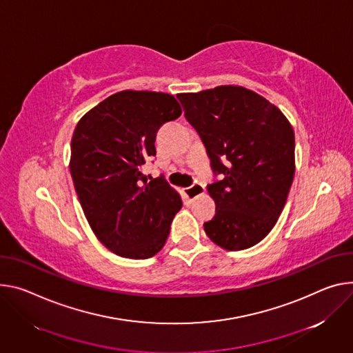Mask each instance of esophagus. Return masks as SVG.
<instances>
[{
	"label": "esophagus",
	"mask_w": 353,
	"mask_h": 353,
	"mask_svg": "<svg viewBox=\"0 0 353 353\" xmlns=\"http://www.w3.org/2000/svg\"><path fill=\"white\" fill-rule=\"evenodd\" d=\"M205 187L201 183H194L193 185H190L185 188V196L188 199V201H194L199 196H201L204 193Z\"/></svg>",
	"instance_id": "obj_1"
}]
</instances>
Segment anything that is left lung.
Instances as JSON below:
<instances>
[{
  "label": "left lung",
  "instance_id": "8db88e82",
  "mask_svg": "<svg viewBox=\"0 0 353 353\" xmlns=\"http://www.w3.org/2000/svg\"><path fill=\"white\" fill-rule=\"evenodd\" d=\"M221 180L207 185L215 216L208 238L227 250L259 243L274 227L290 191L294 132L283 112L239 85L177 94Z\"/></svg>",
  "mask_w": 353,
  "mask_h": 353
}]
</instances>
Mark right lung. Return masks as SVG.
Returning a JSON list of instances; mask_svg holds the SVG:
<instances>
[{"label": "right lung", "mask_w": 353, "mask_h": 353, "mask_svg": "<svg viewBox=\"0 0 353 353\" xmlns=\"http://www.w3.org/2000/svg\"><path fill=\"white\" fill-rule=\"evenodd\" d=\"M181 115L170 94L125 90L90 110L72 138L70 173L92 232L111 252L148 259L166 243L183 203L163 176L150 179L159 128Z\"/></svg>", "instance_id": "obj_1"}]
</instances>
